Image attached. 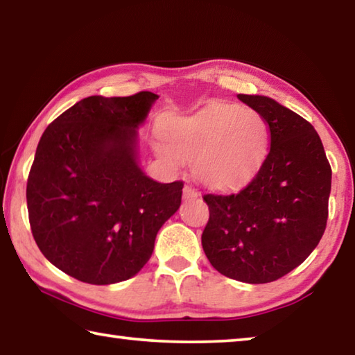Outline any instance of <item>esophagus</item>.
<instances>
[{
	"label": "esophagus",
	"instance_id": "obj_1",
	"mask_svg": "<svg viewBox=\"0 0 355 355\" xmlns=\"http://www.w3.org/2000/svg\"><path fill=\"white\" fill-rule=\"evenodd\" d=\"M183 197L186 200L197 199V197H199V191H197L196 188H192V186H189V184H186L183 188Z\"/></svg>",
	"mask_w": 355,
	"mask_h": 355
}]
</instances>
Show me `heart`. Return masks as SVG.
I'll list each match as a JSON object with an SVG mask.
<instances>
[{"label": "heart", "mask_w": 355, "mask_h": 355, "mask_svg": "<svg viewBox=\"0 0 355 355\" xmlns=\"http://www.w3.org/2000/svg\"><path fill=\"white\" fill-rule=\"evenodd\" d=\"M156 141L163 158L196 161L194 172L211 188H232L258 171L269 146V128L260 112L238 105L214 103L164 125Z\"/></svg>", "instance_id": "obj_1"}]
</instances>
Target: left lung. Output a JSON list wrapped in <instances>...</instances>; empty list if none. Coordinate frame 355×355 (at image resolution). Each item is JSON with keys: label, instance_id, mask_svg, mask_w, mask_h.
Listing matches in <instances>:
<instances>
[{"label": "left lung", "instance_id": "left-lung-1", "mask_svg": "<svg viewBox=\"0 0 355 355\" xmlns=\"http://www.w3.org/2000/svg\"><path fill=\"white\" fill-rule=\"evenodd\" d=\"M269 128V153L252 182L230 194H205L202 233L216 271L245 284H269L297 268L322 238L332 169L316 130L263 95H238Z\"/></svg>", "mask_w": 355, "mask_h": 355}]
</instances>
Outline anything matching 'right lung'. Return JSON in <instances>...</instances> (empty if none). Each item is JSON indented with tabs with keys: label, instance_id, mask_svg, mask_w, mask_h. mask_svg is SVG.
I'll use <instances>...</instances> for the list:
<instances>
[{
	"label": "right lung",
	"instance_id": "obj_1",
	"mask_svg": "<svg viewBox=\"0 0 355 355\" xmlns=\"http://www.w3.org/2000/svg\"><path fill=\"white\" fill-rule=\"evenodd\" d=\"M158 95L83 98L48 125L26 184L31 232L50 263L81 282L133 277L182 203L183 182L137 166L136 128Z\"/></svg>",
	"mask_w": 355,
	"mask_h": 355
}]
</instances>
